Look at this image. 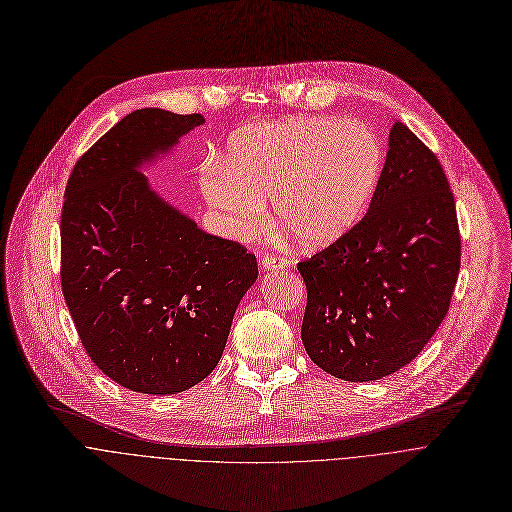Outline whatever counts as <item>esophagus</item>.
I'll return each mask as SVG.
<instances>
[{"instance_id": "34e87169", "label": "esophagus", "mask_w": 512, "mask_h": 512, "mask_svg": "<svg viewBox=\"0 0 512 512\" xmlns=\"http://www.w3.org/2000/svg\"><path fill=\"white\" fill-rule=\"evenodd\" d=\"M261 265L263 269L271 271V269H283L287 267V259L283 255H277V253H263L261 255Z\"/></svg>"}]
</instances>
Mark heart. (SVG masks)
Wrapping results in <instances>:
<instances>
[{
	"label": "heart",
	"instance_id": "heart-1",
	"mask_svg": "<svg viewBox=\"0 0 512 512\" xmlns=\"http://www.w3.org/2000/svg\"><path fill=\"white\" fill-rule=\"evenodd\" d=\"M382 144L360 122L289 118L245 126L229 140L225 164L201 173L205 199L237 239L275 221L303 247L346 235L368 209L382 170Z\"/></svg>",
	"mask_w": 512,
	"mask_h": 512
}]
</instances>
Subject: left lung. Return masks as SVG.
Returning <instances> with one entry per match:
<instances>
[{
    "label": "left lung",
    "mask_w": 512,
    "mask_h": 512,
    "mask_svg": "<svg viewBox=\"0 0 512 512\" xmlns=\"http://www.w3.org/2000/svg\"><path fill=\"white\" fill-rule=\"evenodd\" d=\"M301 339L323 372L372 382L410 364L448 313L460 271L454 195L438 156L394 122L364 219L297 263Z\"/></svg>",
    "instance_id": "8db88e82"
}]
</instances>
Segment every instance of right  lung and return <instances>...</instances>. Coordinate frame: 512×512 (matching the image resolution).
<instances>
[{"instance_id":"obj_1","label":"right lung","mask_w":512,"mask_h":512,"mask_svg":"<svg viewBox=\"0 0 512 512\" xmlns=\"http://www.w3.org/2000/svg\"><path fill=\"white\" fill-rule=\"evenodd\" d=\"M142 108L74 164L60 221V281L88 358L140 394H177L219 364L257 257L156 197L138 166L203 124Z\"/></svg>"}]
</instances>
